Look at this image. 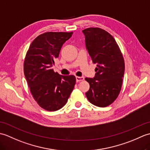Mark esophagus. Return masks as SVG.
<instances>
[{
	"instance_id": "obj_1",
	"label": "esophagus",
	"mask_w": 150,
	"mask_h": 150,
	"mask_svg": "<svg viewBox=\"0 0 150 150\" xmlns=\"http://www.w3.org/2000/svg\"><path fill=\"white\" fill-rule=\"evenodd\" d=\"M84 79V77H76V81L77 82H80L83 81Z\"/></svg>"
}]
</instances>
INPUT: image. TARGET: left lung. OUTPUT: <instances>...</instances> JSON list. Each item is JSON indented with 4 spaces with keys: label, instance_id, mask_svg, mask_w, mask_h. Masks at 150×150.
<instances>
[{
    "label": "left lung",
    "instance_id": "8db88e82",
    "mask_svg": "<svg viewBox=\"0 0 150 150\" xmlns=\"http://www.w3.org/2000/svg\"><path fill=\"white\" fill-rule=\"evenodd\" d=\"M82 33L89 55L97 64L95 77L85 79L90 84L86 96L95 106L106 107L120 91L125 69L122 54L114 38L101 28H87Z\"/></svg>",
    "mask_w": 150,
    "mask_h": 150
}]
</instances>
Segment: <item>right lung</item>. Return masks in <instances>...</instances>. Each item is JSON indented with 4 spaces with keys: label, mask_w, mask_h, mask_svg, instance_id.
<instances>
[{
    "label": "right lung",
    "mask_w": 150,
    "mask_h": 150,
    "mask_svg": "<svg viewBox=\"0 0 150 150\" xmlns=\"http://www.w3.org/2000/svg\"><path fill=\"white\" fill-rule=\"evenodd\" d=\"M73 32H46L35 39L24 63V73L33 97L43 109L60 110L74 88V75H60L52 69L63 44Z\"/></svg>",
    "instance_id": "1"
}]
</instances>
